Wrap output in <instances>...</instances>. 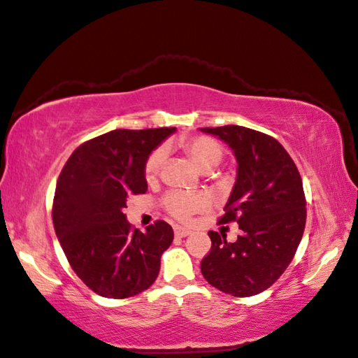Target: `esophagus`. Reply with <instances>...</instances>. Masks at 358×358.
I'll return each mask as SVG.
<instances>
[{"label":"esophagus","instance_id":"esophagus-1","mask_svg":"<svg viewBox=\"0 0 358 358\" xmlns=\"http://www.w3.org/2000/svg\"><path fill=\"white\" fill-rule=\"evenodd\" d=\"M173 232H175V237H178V238L187 237V235L191 234V231L186 229V227H181V226H175L173 227Z\"/></svg>","mask_w":358,"mask_h":358}]
</instances>
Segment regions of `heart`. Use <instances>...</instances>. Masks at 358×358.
Instances as JSON below:
<instances>
[{"instance_id":"heart-1","label":"heart","mask_w":358,"mask_h":358,"mask_svg":"<svg viewBox=\"0 0 358 358\" xmlns=\"http://www.w3.org/2000/svg\"><path fill=\"white\" fill-rule=\"evenodd\" d=\"M181 148L191 157L195 166L201 171H209L215 167L223 158V149L220 144L209 138V136H195L191 140L181 141ZM166 159L164 148H158L149 155L146 164H144V173L148 180L157 178L162 171ZM164 206L171 215L186 222L195 212L206 209L209 206V196L203 192H181L175 191L167 194L164 199Z\"/></svg>"}]
</instances>
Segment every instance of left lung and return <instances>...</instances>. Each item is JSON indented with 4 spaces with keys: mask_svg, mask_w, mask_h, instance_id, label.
<instances>
[{
    "mask_svg": "<svg viewBox=\"0 0 358 358\" xmlns=\"http://www.w3.org/2000/svg\"><path fill=\"white\" fill-rule=\"evenodd\" d=\"M224 141L237 159V178L220 223L237 222L234 243L210 231V252L201 273L234 296H250L272 286L292 262L306 223L301 177L286 149L272 136L243 126L200 127Z\"/></svg>",
    "mask_w": 358,
    "mask_h": 358,
    "instance_id": "1",
    "label": "left lung"
}]
</instances>
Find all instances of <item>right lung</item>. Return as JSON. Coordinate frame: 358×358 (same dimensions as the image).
<instances>
[{"mask_svg": "<svg viewBox=\"0 0 358 358\" xmlns=\"http://www.w3.org/2000/svg\"><path fill=\"white\" fill-rule=\"evenodd\" d=\"M175 131H110L75 149L59 173L53 227L72 269L98 295L127 299L158 277L172 227L159 220L132 229L123 210L129 195L148 191L144 164Z\"/></svg>", "mask_w": 358, "mask_h": 358, "instance_id": "obj_1", "label": "right lung"}]
</instances>
